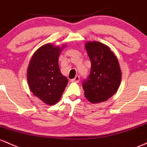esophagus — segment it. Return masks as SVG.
Wrapping results in <instances>:
<instances>
[{
	"label": "esophagus",
	"instance_id": "1",
	"mask_svg": "<svg viewBox=\"0 0 147 147\" xmlns=\"http://www.w3.org/2000/svg\"><path fill=\"white\" fill-rule=\"evenodd\" d=\"M79 80H80V77H79L78 76H76L74 79H71V81L75 82H78Z\"/></svg>",
	"mask_w": 147,
	"mask_h": 147
}]
</instances>
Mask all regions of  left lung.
<instances>
[{"instance_id":"8db88e82","label":"left lung","mask_w":147,"mask_h":147,"mask_svg":"<svg viewBox=\"0 0 147 147\" xmlns=\"http://www.w3.org/2000/svg\"><path fill=\"white\" fill-rule=\"evenodd\" d=\"M85 49L91 62V71L82 82L84 94L92 103L105 101L117 92L121 71L110 48L98 42H87Z\"/></svg>"}]
</instances>
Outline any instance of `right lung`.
I'll use <instances>...</instances> for the list:
<instances>
[{
	"label": "right lung",
	"mask_w": 147,
	"mask_h": 147,
	"mask_svg": "<svg viewBox=\"0 0 147 147\" xmlns=\"http://www.w3.org/2000/svg\"><path fill=\"white\" fill-rule=\"evenodd\" d=\"M65 47L66 44L60 47L46 44L34 52L30 60L27 70L30 90L47 105L60 100L68 83L58 65L59 55Z\"/></svg>",
	"instance_id": "1"
}]
</instances>
